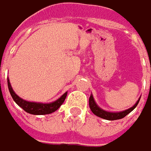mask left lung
Wrapping results in <instances>:
<instances>
[{
    "label": "left lung",
    "instance_id": "obj_1",
    "mask_svg": "<svg viewBox=\"0 0 151 151\" xmlns=\"http://www.w3.org/2000/svg\"><path fill=\"white\" fill-rule=\"evenodd\" d=\"M139 101H140V99H138V101L136 102V104H135L133 107H131V108H129V109H127V110H126V111L120 112V113H109V112H106V111L102 110V109L99 108V107L97 106V104L95 103L92 95L90 97L89 105H90V108H91V112L94 113L95 115H97V116H99V117H100V118H102V119H105L115 120V119H122V118H124L125 116H127L128 113H131V112L136 107V106L138 105Z\"/></svg>",
    "mask_w": 151,
    "mask_h": 151
}]
</instances>
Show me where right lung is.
<instances>
[{"label":"right lung","mask_w":151,"mask_h":151,"mask_svg":"<svg viewBox=\"0 0 151 151\" xmlns=\"http://www.w3.org/2000/svg\"><path fill=\"white\" fill-rule=\"evenodd\" d=\"M8 87H9V91L10 95H11L12 99H14V101L20 107H22L26 113L34 114V115H44V114H49V113L55 112L63 104V102H64V100H65V99L67 97V92H66L59 99H57L56 101H54L52 103H50V104L28 102V101H25V100L22 99L21 98H19L14 92V91H13V89H12V87L10 85L9 80H8Z\"/></svg>","instance_id":"right-lung-1"}]
</instances>
